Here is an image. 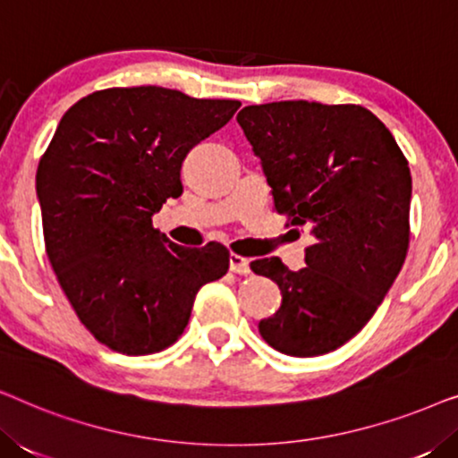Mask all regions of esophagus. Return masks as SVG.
<instances>
[{
	"instance_id": "obj_1",
	"label": "esophagus",
	"mask_w": 458,
	"mask_h": 458,
	"mask_svg": "<svg viewBox=\"0 0 458 458\" xmlns=\"http://www.w3.org/2000/svg\"><path fill=\"white\" fill-rule=\"evenodd\" d=\"M229 268L231 273L235 275H248L250 273V260L243 259L240 254H231L229 256Z\"/></svg>"
}]
</instances>
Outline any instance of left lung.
<instances>
[{"mask_svg":"<svg viewBox=\"0 0 458 458\" xmlns=\"http://www.w3.org/2000/svg\"><path fill=\"white\" fill-rule=\"evenodd\" d=\"M237 123L260 156L277 215L306 227V267L250 262L281 306L259 331L281 354L318 356L369 323L398 277L411 240V168L386 124L359 104L246 106Z\"/></svg>","mask_w":458,"mask_h":458,"instance_id":"obj_1","label":"left lung"}]
</instances>
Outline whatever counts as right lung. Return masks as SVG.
Here are the masks:
<instances>
[{"label": "right lung", "mask_w": 458, "mask_h": 458, "mask_svg": "<svg viewBox=\"0 0 458 458\" xmlns=\"http://www.w3.org/2000/svg\"><path fill=\"white\" fill-rule=\"evenodd\" d=\"M242 102L165 87H112L66 110L37 166L43 240L79 321L114 352L174 344L199 287L221 279L229 250L183 248L152 215L183 193L181 165Z\"/></svg>", "instance_id": "obj_1"}]
</instances>
